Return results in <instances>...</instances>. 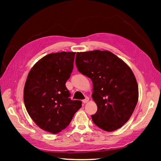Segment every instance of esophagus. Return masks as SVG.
<instances>
[{"label": "esophagus", "mask_w": 161, "mask_h": 161, "mask_svg": "<svg viewBox=\"0 0 161 161\" xmlns=\"http://www.w3.org/2000/svg\"><path fill=\"white\" fill-rule=\"evenodd\" d=\"M89 98L88 97H86L85 99L82 100V102H83V103H86L87 102L89 101Z\"/></svg>", "instance_id": "34e87169"}]
</instances>
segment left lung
I'll return each instance as SVG.
<instances>
[{
	"label": "left lung",
	"mask_w": 161,
	"mask_h": 161,
	"mask_svg": "<svg viewBox=\"0 0 161 161\" xmlns=\"http://www.w3.org/2000/svg\"><path fill=\"white\" fill-rule=\"evenodd\" d=\"M76 65L92 82V98L97 105L93 123L106 131L120 128L130 118L138 100L133 72L109 51L77 52Z\"/></svg>",
	"instance_id": "1"
}]
</instances>
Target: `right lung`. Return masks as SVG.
Masks as SVG:
<instances>
[{
	"label": "right lung",
	"instance_id": "right-lung-1",
	"mask_svg": "<svg viewBox=\"0 0 161 161\" xmlns=\"http://www.w3.org/2000/svg\"><path fill=\"white\" fill-rule=\"evenodd\" d=\"M75 52L49 53L37 62L27 78L23 91L26 109L43 130L58 134L69 125L81 107L72 101L66 82L74 67Z\"/></svg>",
	"mask_w": 161,
	"mask_h": 161
}]
</instances>
